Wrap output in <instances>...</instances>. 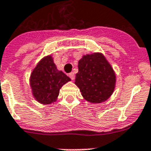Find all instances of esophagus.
Wrapping results in <instances>:
<instances>
[{
  "instance_id": "34e87169",
  "label": "esophagus",
  "mask_w": 151,
  "mask_h": 151,
  "mask_svg": "<svg viewBox=\"0 0 151 151\" xmlns=\"http://www.w3.org/2000/svg\"><path fill=\"white\" fill-rule=\"evenodd\" d=\"M69 77L70 78V79H71L72 81H73V80L75 79V75H74V73H73V72L69 73Z\"/></svg>"
}]
</instances>
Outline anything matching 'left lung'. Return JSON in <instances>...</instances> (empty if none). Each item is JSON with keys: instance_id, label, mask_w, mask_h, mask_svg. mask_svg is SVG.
<instances>
[{"instance_id": "left-lung-1", "label": "left lung", "mask_w": 151, "mask_h": 151, "mask_svg": "<svg viewBox=\"0 0 151 151\" xmlns=\"http://www.w3.org/2000/svg\"><path fill=\"white\" fill-rule=\"evenodd\" d=\"M113 68L101 52L82 56L78 61V72L74 84L86 101L99 104L107 101L116 88Z\"/></svg>"}]
</instances>
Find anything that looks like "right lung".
<instances>
[{"label":"right lung","mask_w":151,"mask_h":151,"mask_svg":"<svg viewBox=\"0 0 151 151\" xmlns=\"http://www.w3.org/2000/svg\"><path fill=\"white\" fill-rule=\"evenodd\" d=\"M70 81L63 71L59 70L51 55L44 56L36 64L29 78L34 99L42 105H50L58 98L63 84Z\"/></svg>","instance_id":"1"}]
</instances>
